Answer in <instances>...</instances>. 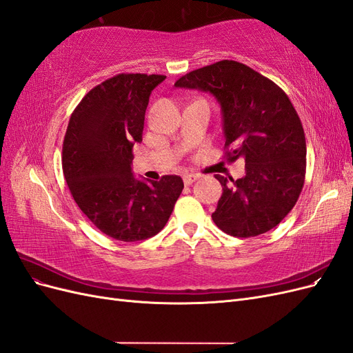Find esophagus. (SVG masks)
Returning <instances> with one entry per match:
<instances>
[{
    "label": "esophagus",
    "mask_w": 353,
    "mask_h": 353,
    "mask_svg": "<svg viewBox=\"0 0 353 353\" xmlns=\"http://www.w3.org/2000/svg\"><path fill=\"white\" fill-rule=\"evenodd\" d=\"M197 178H199V176H197L196 174H184V175H183V181H184L185 185H191Z\"/></svg>",
    "instance_id": "34e87169"
}]
</instances>
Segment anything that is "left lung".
I'll list each match as a JSON object with an SVG mask.
<instances>
[{
	"label": "left lung",
	"mask_w": 353,
	"mask_h": 353,
	"mask_svg": "<svg viewBox=\"0 0 353 353\" xmlns=\"http://www.w3.org/2000/svg\"><path fill=\"white\" fill-rule=\"evenodd\" d=\"M176 88L210 92L221 105L228 160L243 157L245 175H215L222 196L212 219L232 237L272 230L293 209L303 188L306 141L287 94L243 63L222 60L193 70Z\"/></svg>",
	"instance_id": "8db88e82"
}]
</instances>
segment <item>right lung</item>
Wrapping results in <instances>:
<instances>
[{"instance_id": "1", "label": "right lung", "mask_w": 353, "mask_h": 353, "mask_svg": "<svg viewBox=\"0 0 353 353\" xmlns=\"http://www.w3.org/2000/svg\"><path fill=\"white\" fill-rule=\"evenodd\" d=\"M165 78L116 74L94 87L70 116L63 174L85 216L114 240L130 243L156 236L184 188L178 175L147 183L132 172V147L143 141L148 99Z\"/></svg>"}]
</instances>
